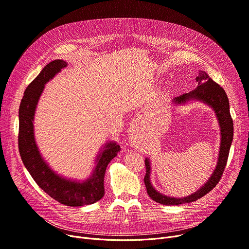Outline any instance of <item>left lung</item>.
<instances>
[{"label":"left lung","instance_id":"1","mask_svg":"<svg viewBox=\"0 0 249 249\" xmlns=\"http://www.w3.org/2000/svg\"><path fill=\"white\" fill-rule=\"evenodd\" d=\"M196 82L198 86L194 90L190 91L188 94H184L179 97H176L173 102L176 105H185L190 101H199L207 106L213 109L220 127L221 134V142L218 154V161L213 174L205 184L195 193L187 196L184 198H173L168 197L156 191L150 180L151 174V162L149 159H145V166H146V175L144 177V182L146 186L147 194L149 197L160 204L174 206L180 205L197 201L202 198L203 196L212 191L218 181L221 178L222 174L224 172V168L227 163L228 154L230 150L231 143L233 140V121L230 115L229 110V101L225 90L222 89L217 83H215L212 78L208 75L204 71H199V76L196 77Z\"/></svg>","mask_w":249,"mask_h":249}]
</instances>
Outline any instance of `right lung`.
Returning a JSON list of instances; mask_svg holds the SVG:
<instances>
[{
  "mask_svg": "<svg viewBox=\"0 0 249 249\" xmlns=\"http://www.w3.org/2000/svg\"><path fill=\"white\" fill-rule=\"evenodd\" d=\"M67 67L68 63L62 59L49 62L25 89L19 108V152L36 184L52 199L65 206L81 207L94 204L104 197L105 172L109 162L120 151V146L115 141H109L101 147L93 172L82 181L58 175L44 160L34 136L35 111L44 86Z\"/></svg>",
  "mask_w": 249,
  "mask_h": 249,
  "instance_id": "1",
  "label": "right lung"
}]
</instances>
